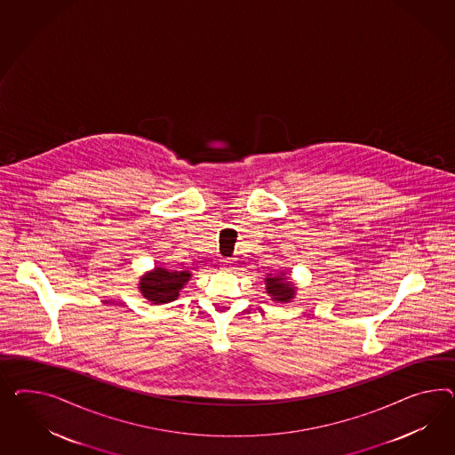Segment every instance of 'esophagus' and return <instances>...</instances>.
<instances>
[{
	"label": "esophagus",
	"instance_id": "34e87169",
	"mask_svg": "<svg viewBox=\"0 0 455 455\" xmlns=\"http://www.w3.org/2000/svg\"><path fill=\"white\" fill-rule=\"evenodd\" d=\"M221 268L223 270H232L234 268V261L232 259H223L221 261Z\"/></svg>",
	"mask_w": 455,
	"mask_h": 455
}]
</instances>
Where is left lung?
Segmentation results:
<instances>
[{
	"label": "left lung",
	"mask_w": 455,
	"mask_h": 455,
	"mask_svg": "<svg viewBox=\"0 0 455 455\" xmlns=\"http://www.w3.org/2000/svg\"><path fill=\"white\" fill-rule=\"evenodd\" d=\"M265 284H267V293L276 303H290L295 298L296 290H298L295 283L290 280V276L284 273V270L280 271L278 275L268 273L265 276Z\"/></svg>",
	"instance_id": "left-lung-1"
}]
</instances>
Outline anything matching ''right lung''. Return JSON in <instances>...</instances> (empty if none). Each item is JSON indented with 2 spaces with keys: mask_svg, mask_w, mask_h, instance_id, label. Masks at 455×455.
<instances>
[{
  "mask_svg": "<svg viewBox=\"0 0 455 455\" xmlns=\"http://www.w3.org/2000/svg\"><path fill=\"white\" fill-rule=\"evenodd\" d=\"M190 271H175L154 267V270L148 271L139 280V291L152 305H165L177 299L180 290L190 282Z\"/></svg>",
  "mask_w": 455,
  "mask_h": 455,
  "instance_id": "1",
  "label": "right lung"
}]
</instances>
